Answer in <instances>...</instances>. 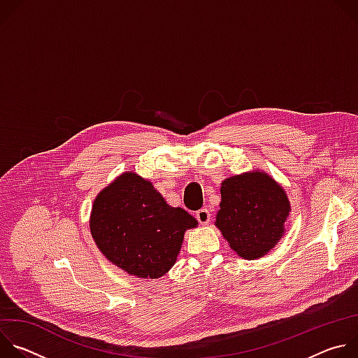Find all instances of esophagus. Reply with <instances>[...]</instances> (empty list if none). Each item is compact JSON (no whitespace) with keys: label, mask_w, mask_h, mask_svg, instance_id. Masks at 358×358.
Listing matches in <instances>:
<instances>
[{"label":"esophagus","mask_w":358,"mask_h":358,"mask_svg":"<svg viewBox=\"0 0 358 358\" xmlns=\"http://www.w3.org/2000/svg\"><path fill=\"white\" fill-rule=\"evenodd\" d=\"M195 218L198 220V222H199L201 225H207V224H210V221H211V213H210L207 208H202V210L196 211Z\"/></svg>","instance_id":"1"}]
</instances>
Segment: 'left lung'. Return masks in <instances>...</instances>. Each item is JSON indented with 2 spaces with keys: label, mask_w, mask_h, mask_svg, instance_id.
<instances>
[{
  "label": "left lung",
  "mask_w": 358,
  "mask_h": 358,
  "mask_svg": "<svg viewBox=\"0 0 358 358\" xmlns=\"http://www.w3.org/2000/svg\"><path fill=\"white\" fill-rule=\"evenodd\" d=\"M290 211L285 188L268 173L252 170L222 181L214 224L238 257L253 261L282 239Z\"/></svg>",
  "instance_id": "1"
}]
</instances>
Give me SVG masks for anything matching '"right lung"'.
Here are the masks:
<instances>
[{"label": "right lung", "mask_w": 358, "mask_h": 358, "mask_svg": "<svg viewBox=\"0 0 358 358\" xmlns=\"http://www.w3.org/2000/svg\"><path fill=\"white\" fill-rule=\"evenodd\" d=\"M196 225L192 215L169 206L155 185L133 171L96 195L89 220L101 255L138 279L164 276L177 262L185 231Z\"/></svg>", "instance_id": "add662e5"}]
</instances>
